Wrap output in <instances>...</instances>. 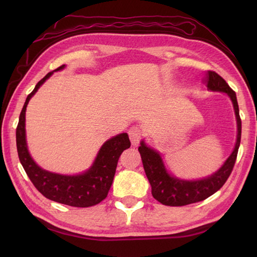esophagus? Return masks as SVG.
I'll return each instance as SVG.
<instances>
[{
    "label": "esophagus",
    "instance_id": "34e87169",
    "mask_svg": "<svg viewBox=\"0 0 257 257\" xmlns=\"http://www.w3.org/2000/svg\"><path fill=\"white\" fill-rule=\"evenodd\" d=\"M128 134H129L130 140H132V144L134 146H137L140 143L141 138H143V132H141V129L137 127V125H133V127L129 129Z\"/></svg>",
    "mask_w": 257,
    "mask_h": 257
}]
</instances>
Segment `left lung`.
<instances>
[{"label":"left lung","instance_id":"8db88e82","mask_svg":"<svg viewBox=\"0 0 257 257\" xmlns=\"http://www.w3.org/2000/svg\"><path fill=\"white\" fill-rule=\"evenodd\" d=\"M204 81L210 90L225 92L231 98L237 122L236 144L231 156L215 173L196 181H187L170 176L166 170L160 155L156 150L147 147L144 141H141L138 150L143 160L146 176L151 184L152 196L160 203L168 206H183L207 199L224 185L235 165L242 133V121L239 118L236 94L219 74L212 70H207Z\"/></svg>","mask_w":257,"mask_h":257}]
</instances>
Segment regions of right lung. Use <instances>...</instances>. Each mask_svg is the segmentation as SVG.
<instances>
[{
	"instance_id": "obj_1",
	"label": "right lung",
	"mask_w": 257,
	"mask_h": 257,
	"mask_svg": "<svg viewBox=\"0 0 257 257\" xmlns=\"http://www.w3.org/2000/svg\"><path fill=\"white\" fill-rule=\"evenodd\" d=\"M61 67L54 70H61ZM53 72L48 73L44 78L36 84L34 90L27 96L20 114L16 128V147L20 161L34 187L52 201L76 207H88L96 205L106 199L112 184L117 163L122 151L130 147L128 135L123 133L107 140L102 145L90 169L77 176H63L43 170L32 159L27 150L25 138V111L30 99L40 88L44 81L50 78Z\"/></svg>"
}]
</instances>
